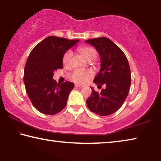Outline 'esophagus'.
I'll use <instances>...</instances> for the list:
<instances>
[{
  "instance_id": "1",
  "label": "esophagus",
  "mask_w": 161,
  "mask_h": 161,
  "mask_svg": "<svg viewBox=\"0 0 161 161\" xmlns=\"http://www.w3.org/2000/svg\"><path fill=\"white\" fill-rule=\"evenodd\" d=\"M75 86L76 87H79V88H82V87H84V86L80 85V84H75Z\"/></svg>"
}]
</instances>
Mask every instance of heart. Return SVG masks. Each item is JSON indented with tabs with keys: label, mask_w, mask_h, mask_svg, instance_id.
Instances as JSON below:
<instances>
[{
	"label": "heart",
	"mask_w": 161,
	"mask_h": 161,
	"mask_svg": "<svg viewBox=\"0 0 161 161\" xmlns=\"http://www.w3.org/2000/svg\"><path fill=\"white\" fill-rule=\"evenodd\" d=\"M80 53L84 57V58L88 61H92L97 58V51L94 47L90 46H84L79 48ZM72 57V52L71 50H67L64 53L62 62L64 64H69ZM93 75V72L89 69H77L72 73L70 76L71 80L73 81L78 84H84L88 81L89 78H91Z\"/></svg>",
	"instance_id": "heart-1"
}]
</instances>
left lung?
<instances>
[{
    "instance_id": "obj_1",
    "label": "left lung",
    "mask_w": 161,
    "mask_h": 161,
    "mask_svg": "<svg viewBox=\"0 0 161 161\" xmlns=\"http://www.w3.org/2000/svg\"><path fill=\"white\" fill-rule=\"evenodd\" d=\"M97 49L101 58V69L94 78L98 86L104 85L100 92L92 88L86 100L89 110L102 116L112 114L123 105L130 86V70L124 52L107 37L87 40Z\"/></svg>"
}]
</instances>
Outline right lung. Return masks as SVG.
Here are the masks:
<instances>
[{"label":"right lung","mask_w":161,"mask_h":161,"mask_svg":"<svg viewBox=\"0 0 161 161\" xmlns=\"http://www.w3.org/2000/svg\"><path fill=\"white\" fill-rule=\"evenodd\" d=\"M80 40L49 36L32 49L27 59L23 81L32 105L43 114L54 115L63 109L74 83L58 84L54 72L62 69V58Z\"/></svg>","instance_id":"right-lung-1"}]
</instances>
